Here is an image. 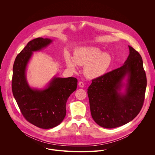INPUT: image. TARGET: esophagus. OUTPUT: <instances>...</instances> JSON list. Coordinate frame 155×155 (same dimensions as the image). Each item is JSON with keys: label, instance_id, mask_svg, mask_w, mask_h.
<instances>
[{"label": "esophagus", "instance_id": "1", "mask_svg": "<svg viewBox=\"0 0 155 155\" xmlns=\"http://www.w3.org/2000/svg\"><path fill=\"white\" fill-rule=\"evenodd\" d=\"M78 86H79V87H84V83L82 82V81H80V82H79V83H78Z\"/></svg>", "mask_w": 155, "mask_h": 155}]
</instances>
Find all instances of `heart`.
<instances>
[{"label": "heart", "instance_id": "heart-1", "mask_svg": "<svg viewBox=\"0 0 155 155\" xmlns=\"http://www.w3.org/2000/svg\"><path fill=\"white\" fill-rule=\"evenodd\" d=\"M112 62V58L108 53L93 47H80L74 52V59L68 54L65 56L67 67L75 71L77 65L84 66V74L89 79H95L103 76L108 70Z\"/></svg>", "mask_w": 155, "mask_h": 155}]
</instances>
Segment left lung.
Returning a JSON list of instances; mask_svg holds the SVG:
<instances>
[{
	"label": "left lung",
	"mask_w": 155,
	"mask_h": 155,
	"mask_svg": "<svg viewBox=\"0 0 155 155\" xmlns=\"http://www.w3.org/2000/svg\"><path fill=\"white\" fill-rule=\"evenodd\" d=\"M128 47L129 54L121 67L93 80L87 89L92 118L102 127L115 128L130 122L143 104L147 78L143 61Z\"/></svg>",
	"instance_id": "obj_1"
}]
</instances>
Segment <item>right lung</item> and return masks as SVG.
Masks as SVG:
<instances>
[{
    "mask_svg": "<svg viewBox=\"0 0 155 155\" xmlns=\"http://www.w3.org/2000/svg\"><path fill=\"white\" fill-rule=\"evenodd\" d=\"M50 38L38 37L30 41L16 56L13 68L12 92L24 117L41 129L58 126L66 115V102L77 86L74 77H53L43 88L30 86L26 78L28 65L33 52L46 48Z\"/></svg>",
    "mask_w": 155,
    "mask_h": 155,
    "instance_id": "1",
    "label": "right lung"
}]
</instances>
